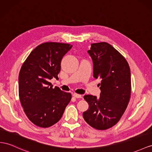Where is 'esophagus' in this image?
Here are the masks:
<instances>
[{
  "label": "esophagus",
  "mask_w": 152,
  "mask_h": 152,
  "mask_svg": "<svg viewBox=\"0 0 152 152\" xmlns=\"http://www.w3.org/2000/svg\"><path fill=\"white\" fill-rule=\"evenodd\" d=\"M73 95V96L75 97V98H81V95H80V94H76V93H74V94H72Z\"/></svg>",
  "instance_id": "obj_1"
}]
</instances>
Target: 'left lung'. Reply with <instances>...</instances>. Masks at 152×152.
Returning a JSON list of instances; mask_svg holds the SVG:
<instances>
[{
    "mask_svg": "<svg viewBox=\"0 0 152 152\" xmlns=\"http://www.w3.org/2000/svg\"><path fill=\"white\" fill-rule=\"evenodd\" d=\"M93 61V76L102 80L100 96L85 95L88 108L83 113L89 125L107 130L118 123L126 110L131 95V76L125 58L107 42L94 43L88 50Z\"/></svg>",
    "mask_w": 152,
    "mask_h": 152,
    "instance_id": "8db88e82",
    "label": "left lung"
}]
</instances>
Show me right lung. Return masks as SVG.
<instances>
[{
  "label": "right lung",
  "mask_w": 152,
  "mask_h": 152,
  "mask_svg": "<svg viewBox=\"0 0 152 152\" xmlns=\"http://www.w3.org/2000/svg\"><path fill=\"white\" fill-rule=\"evenodd\" d=\"M72 47L64 43H44L32 50L20 69L19 98L27 117L39 127H50L59 121L71 99V93L53 88L49 81L58 77L61 59Z\"/></svg>",
  "instance_id": "obj_1"
}]
</instances>
